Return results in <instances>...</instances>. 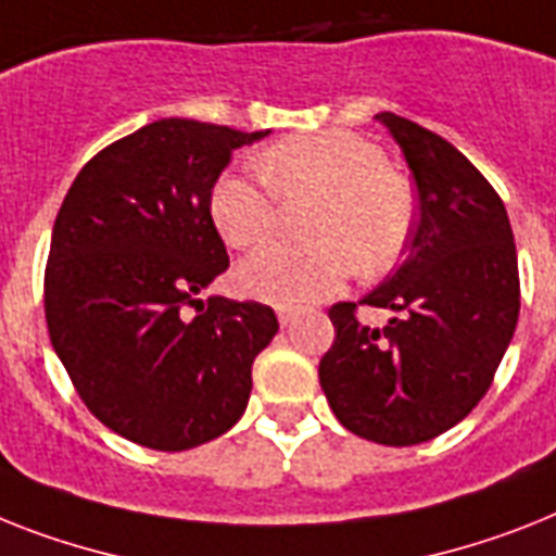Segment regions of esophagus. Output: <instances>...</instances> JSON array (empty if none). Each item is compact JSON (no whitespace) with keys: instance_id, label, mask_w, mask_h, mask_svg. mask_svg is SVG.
<instances>
[{"instance_id":"esophagus-1","label":"esophagus","mask_w":556,"mask_h":556,"mask_svg":"<svg viewBox=\"0 0 556 556\" xmlns=\"http://www.w3.org/2000/svg\"><path fill=\"white\" fill-rule=\"evenodd\" d=\"M298 320V312L295 309H287V306H278V324L281 327H292Z\"/></svg>"}]
</instances>
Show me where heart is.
<instances>
[{"label": "heart", "instance_id": "heart-1", "mask_svg": "<svg viewBox=\"0 0 556 556\" xmlns=\"http://www.w3.org/2000/svg\"><path fill=\"white\" fill-rule=\"evenodd\" d=\"M258 178L227 169L210 190L218 236L236 250L261 244L281 224V202L312 199L309 241H273L236 269L238 289L275 306L315 304L341 287L352 258L378 273L401 255L415 204L409 187L389 169L387 153L355 132H315L278 141L258 155Z\"/></svg>", "mask_w": 556, "mask_h": 556}]
</instances>
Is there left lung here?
<instances>
[{
    "label": "left lung",
    "instance_id": "8db88e82",
    "mask_svg": "<svg viewBox=\"0 0 556 556\" xmlns=\"http://www.w3.org/2000/svg\"><path fill=\"white\" fill-rule=\"evenodd\" d=\"M417 187L406 255L361 304L392 312L364 327L334 304V343L318 378L334 417L383 446H415L457 426L492 387L520 315L506 206L480 169L438 132L378 113Z\"/></svg>",
    "mask_w": 556,
    "mask_h": 556
}]
</instances>
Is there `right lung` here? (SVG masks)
<instances>
[{
    "label": "right lung",
    "mask_w": 556,
    "mask_h": 556,
    "mask_svg": "<svg viewBox=\"0 0 556 556\" xmlns=\"http://www.w3.org/2000/svg\"><path fill=\"white\" fill-rule=\"evenodd\" d=\"M264 136L162 118L104 147L64 195L45 269L50 343L87 409L139 446L185 452L229 432L278 332L269 306L201 298L229 267L210 190Z\"/></svg>",
    "instance_id": "1"
}]
</instances>
